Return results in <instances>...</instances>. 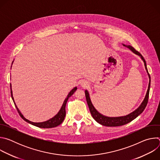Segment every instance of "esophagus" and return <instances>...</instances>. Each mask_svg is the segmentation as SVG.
I'll list each match as a JSON object with an SVG mask.
<instances>
[{
  "label": "esophagus",
  "instance_id": "34e87169",
  "mask_svg": "<svg viewBox=\"0 0 160 160\" xmlns=\"http://www.w3.org/2000/svg\"><path fill=\"white\" fill-rule=\"evenodd\" d=\"M80 85H81L83 88H85V87H87L88 85V82H87V81H85V80H81V82H80Z\"/></svg>",
  "mask_w": 160,
  "mask_h": 160
}]
</instances>
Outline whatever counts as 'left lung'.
Instances as JSON below:
<instances>
[{"mask_svg":"<svg viewBox=\"0 0 160 160\" xmlns=\"http://www.w3.org/2000/svg\"><path fill=\"white\" fill-rule=\"evenodd\" d=\"M123 46L127 47V48H128L132 52H133L136 55L139 56L141 58V59L143 61V62L144 63V66H145V68H146V70L148 73V77H149V78L148 88L146 94L145 96V98H144L143 101L142 102L141 105L138 108H137L135 111L130 112V114H128V115H127L126 116L118 117H106V116H104V115H102V114L100 113L99 112H98V111L93 106L92 102H91L88 90H85V94L86 100H87V104L88 106L91 115H92V117H93V118L98 123H99V124H101L102 125L106 126V127H118V126L124 125H125L127 123H128L129 122H132L133 120L136 118L143 112V111L144 110V109L146 107V105H147L148 101L149 90H150V85H151V77H150V75H149V74L148 73V71L146 62L144 57L141 54V53H139L138 51H137L133 47L131 46V45H125V44H123Z\"/></svg>","mask_w":160,"mask_h":160,"instance_id":"8db88e82","label":"left lung"}]
</instances>
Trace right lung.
I'll return each mask as SVG.
<instances>
[{
  "instance_id": "obj_1",
  "label": "right lung",
  "mask_w": 160,
  "mask_h": 160,
  "mask_svg": "<svg viewBox=\"0 0 160 160\" xmlns=\"http://www.w3.org/2000/svg\"><path fill=\"white\" fill-rule=\"evenodd\" d=\"M13 62V61H12ZM10 87H11V98L13 100V102L15 104V106L19 114L20 117L23 119L25 121H26L27 122L34 125V126H36V127H38L39 128H53V127H56L58 125H59L64 120V117L66 116V109H65V108H66V104L67 103V101L68 100V99H69L70 97H71L73 94L74 92H75V91L77 90V87H74L70 92L68 93L66 98L64 99V102H63V104L60 109V110L59 111V112L56 114V115L52 118L45 121V122H38V123H35V122H32L28 120H27V118H25L23 115H22L21 112H20V111L19 110V109L18 108L17 106L16 105V103L14 102V98H13V96H12V88H11V83H10Z\"/></svg>"
}]
</instances>
